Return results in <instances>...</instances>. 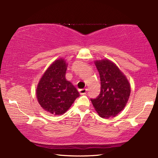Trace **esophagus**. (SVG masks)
<instances>
[{"label":"esophagus","mask_w":158,"mask_h":158,"mask_svg":"<svg viewBox=\"0 0 158 158\" xmlns=\"http://www.w3.org/2000/svg\"><path fill=\"white\" fill-rule=\"evenodd\" d=\"M88 89H87V88H85V89H80L79 90L80 94H81V95L85 94L88 92Z\"/></svg>","instance_id":"1"}]
</instances>
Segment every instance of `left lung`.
Returning <instances> with one entry per match:
<instances>
[{"instance_id": "left-lung-1", "label": "left lung", "mask_w": 158, "mask_h": 158, "mask_svg": "<svg viewBox=\"0 0 158 158\" xmlns=\"http://www.w3.org/2000/svg\"><path fill=\"white\" fill-rule=\"evenodd\" d=\"M100 75V92L91 98L92 105L102 118L115 117L124 109L130 95V85L126 77L109 60L95 61Z\"/></svg>"}]
</instances>
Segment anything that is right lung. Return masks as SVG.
<instances>
[{
	"instance_id": "1",
	"label": "right lung",
	"mask_w": 158,
	"mask_h": 158,
	"mask_svg": "<svg viewBox=\"0 0 158 158\" xmlns=\"http://www.w3.org/2000/svg\"><path fill=\"white\" fill-rule=\"evenodd\" d=\"M66 69L64 60H56L43 74L36 88L39 105L55 115L66 112L79 96L75 87L65 78Z\"/></svg>"
}]
</instances>
